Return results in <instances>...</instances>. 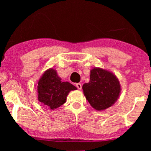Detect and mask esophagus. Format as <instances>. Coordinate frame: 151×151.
Returning <instances> with one entry per match:
<instances>
[{
    "label": "esophagus",
    "mask_w": 151,
    "mask_h": 151,
    "mask_svg": "<svg viewBox=\"0 0 151 151\" xmlns=\"http://www.w3.org/2000/svg\"><path fill=\"white\" fill-rule=\"evenodd\" d=\"M76 87L78 88V89H80V90L82 89V84L80 83H76Z\"/></svg>",
    "instance_id": "34e87169"
}]
</instances>
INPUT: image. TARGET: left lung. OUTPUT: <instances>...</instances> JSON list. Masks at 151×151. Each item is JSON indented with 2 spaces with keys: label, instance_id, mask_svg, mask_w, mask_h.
<instances>
[{
  "label": "left lung",
  "instance_id": "left-lung-1",
  "mask_svg": "<svg viewBox=\"0 0 151 151\" xmlns=\"http://www.w3.org/2000/svg\"><path fill=\"white\" fill-rule=\"evenodd\" d=\"M82 89L88 102L98 111L112 106L121 90L118 80L113 73L98 68L91 71L89 82L84 84Z\"/></svg>",
  "mask_w": 151,
  "mask_h": 151
}]
</instances>
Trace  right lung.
Masks as SVG:
<instances>
[{
	"mask_svg": "<svg viewBox=\"0 0 151 151\" xmlns=\"http://www.w3.org/2000/svg\"><path fill=\"white\" fill-rule=\"evenodd\" d=\"M77 88L68 82H61L56 71L52 69L43 74L38 83V100L51 109H57L66 102L70 91Z\"/></svg>",
	"mask_w": 151,
	"mask_h": 151,
	"instance_id": "add662e5",
	"label": "right lung"
}]
</instances>
